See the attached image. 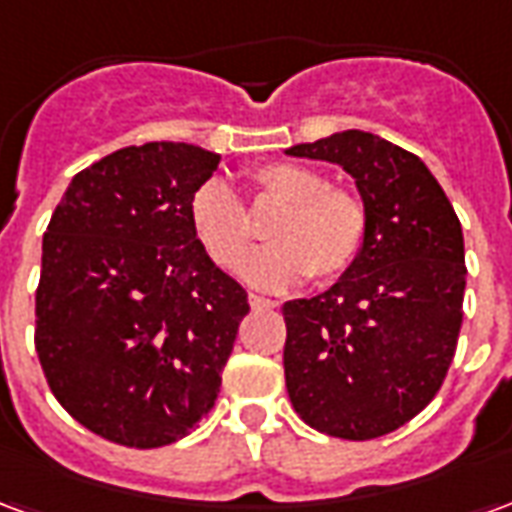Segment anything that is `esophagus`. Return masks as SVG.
Here are the masks:
<instances>
[{
    "label": "esophagus",
    "mask_w": 512,
    "mask_h": 512,
    "mask_svg": "<svg viewBox=\"0 0 512 512\" xmlns=\"http://www.w3.org/2000/svg\"><path fill=\"white\" fill-rule=\"evenodd\" d=\"M249 304H252V310H277V301L266 299V296H257V293L249 296Z\"/></svg>",
    "instance_id": "obj_1"
}]
</instances>
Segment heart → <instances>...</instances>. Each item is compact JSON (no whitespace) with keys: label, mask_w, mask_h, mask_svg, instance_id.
Masks as SVG:
<instances>
[{"label":"heart","mask_w":512,"mask_h":512,"mask_svg":"<svg viewBox=\"0 0 512 512\" xmlns=\"http://www.w3.org/2000/svg\"><path fill=\"white\" fill-rule=\"evenodd\" d=\"M249 186L255 205L277 202L282 211L266 227L271 246L244 266L246 282L288 290L307 277L326 285L354 268L367 241V208L356 191L329 186L323 172L293 161L257 167ZM189 219L213 263L238 271L257 238L238 194L219 178L205 180L191 194Z\"/></svg>","instance_id":"1"}]
</instances>
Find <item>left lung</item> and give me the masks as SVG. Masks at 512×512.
Listing matches in <instances>:
<instances>
[{"label": "left lung", "mask_w": 512, "mask_h": 512, "mask_svg": "<svg viewBox=\"0 0 512 512\" xmlns=\"http://www.w3.org/2000/svg\"><path fill=\"white\" fill-rule=\"evenodd\" d=\"M288 153L340 164L367 208L354 268L282 307L290 403L326 436L378 439L417 417L452 365L466 288L461 222L428 167L376 134L343 131Z\"/></svg>", "instance_id": "1"}]
</instances>
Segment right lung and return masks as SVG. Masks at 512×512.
Masks as SVG:
<instances>
[{
	"label": "right lung",
	"instance_id": "obj_1",
	"mask_svg": "<svg viewBox=\"0 0 512 512\" xmlns=\"http://www.w3.org/2000/svg\"><path fill=\"white\" fill-rule=\"evenodd\" d=\"M222 156L183 142L82 169L43 233L35 351L60 406L134 450L183 439L216 403L246 290L191 230Z\"/></svg>",
	"mask_w": 512,
	"mask_h": 512
}]
</instances>
